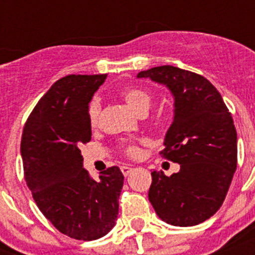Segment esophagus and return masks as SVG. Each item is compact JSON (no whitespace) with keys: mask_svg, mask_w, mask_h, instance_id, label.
Segmentation results:
<instances>
[{"mask_svg":"<svg viewBox=\"0 0 255 255\" xmlns=\"http://www.w3.org/2000/svg\"><path fill=\"white\" fill-rule=\"evenodd\" d=\"M120 169H122V172H123L124 176H128V174H129L132 172V168L131 167H127V165H123V167L120 168Z\"/></svg>","mask_w":255,"mask_h":255,"instance_id":"1","label":"esophagus"}]
</instances>
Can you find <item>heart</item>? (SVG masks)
I'll use <instances>...</instances> for the list:
<instances>
[{
	"instance_id": "b5f03b06",
	"label": "heart",
	"mask_w": 255,
	"mask_h": 255,
	"mask_svg": "<svg viewBox=\"0 0 255 255\" xmlns=\"http://www.w3.org/2000/svg\"><path fill=\"white\" fill-rule=\"evenodd\" d=\"M120 98L126 102L128 107L131 108L132 111L136 112V114H141V112L147 111L149 106H151L152 96L151 94L144 90L141 87H136V86H129V87H124L122 91H120ZM100 112V106L99 103L94 100L91 104H90V108H88V119H90V123L92 126H95L96 122H98V118H99ZM124 152L127 153L128 156H135L139 155V148L137 145L133 143L126 144L124 145Z\"/></svg>"
}]
</instances>
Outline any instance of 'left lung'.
Wrapping results in <instances>:
<instances>
[{
	"mask_svg": "<svg viewBox=\"0 0 255 255\" xmlns=\"http://www.w3.org/2000/svg\"><path fill=\"white\" fill-rule=\"evenodd\" d=\"M173 96V122L161 155L180 164L165 176L152 172L148 198L156 214L173 226H194L220 208L237 169V131L221 94L208 79L173 66L140 71Z\"/></svg>",
	"mask_w": 255,
	"mask_h": 255,
	"instance_id": "1",
	"label": "left lung"
}]
</instances>
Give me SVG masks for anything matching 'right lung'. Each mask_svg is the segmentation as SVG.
Segmentation results:
<instances>
[{"mask_svg":"<svg viewBox=\"0 0 255 255\" xmlns=\"http://www.w3.org/2000/svg\"><path fill=\"white\" fill-rule=\"evenodd\" d=\"M107 75H67L42 96L21 140L25 180L43 216L61 233L94 241L115 226L124 176L118 167L99 180L83 168L82 144L91 140L88 104Z\"/></svg>","mask_w":255,"mask_h":255,"instance_id":"obj_1","label":"right lung"}]
</instances>
